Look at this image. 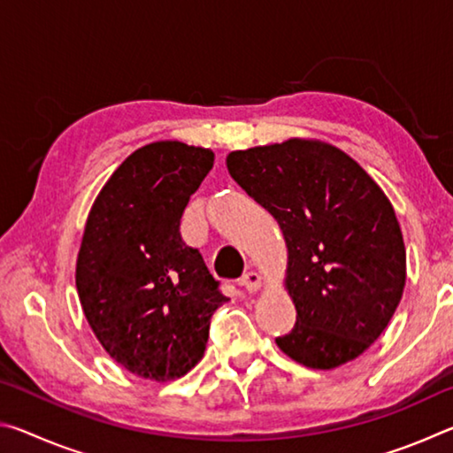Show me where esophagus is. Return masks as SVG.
Masks as SVG:
<instances>
[{
  "label": "esophagus",
  "mask_w": 453,
  "mask_h": 453,
  "mask_svg": "<svg viewBox=\"0 0 453 453\" xmlns=\"http://www.w3.org/2000/svg\"><path fill=\"white\" fill-rule=\"evenodd\" d=\"M240 286L251 294V291H257V288L262 286V278H259L257 272H245L240 278Z\"/></svg>",
  "instance_id": "obj_1"
}]
</instances>
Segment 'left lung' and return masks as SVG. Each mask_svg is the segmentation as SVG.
<instances>
[{"instance_id":"obj_1","label":"left lung","mask_w":453,"mask_h":453,"mask_svg":"<svg viewBox=\"0 0 453 453\" xmlns=\"http://www.w3.org/2000/svg\"><path fill=\"white\" fill-rule=\"evenodd\" d=\"M229 175L288 243L296 326L275 337L313 370L348 364L378 340L405 286V248L386 194L334 145L289 140L232 151Z\"/></svg>"}]
</instances>
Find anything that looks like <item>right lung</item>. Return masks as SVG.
<instances>
[{
    "instance_id": "obj_1",
    "label": "right lung",
    "mask_w": 453,
    "mask_h": 453,
    "mask_svg": "<svg viewBox=\"0 0 453 453\" xmlns=\"http://www.w3.org/2000/svg\"><path fill=\"white\" fill-rule=\"evenodd\" d=\"M213 153L181 142L134 151L99 191L83 232L75 286L97 340L145 380L188 373L227 297L180 226Z\"/></svg>"
}]
</instances>
